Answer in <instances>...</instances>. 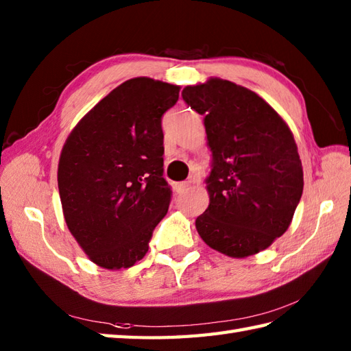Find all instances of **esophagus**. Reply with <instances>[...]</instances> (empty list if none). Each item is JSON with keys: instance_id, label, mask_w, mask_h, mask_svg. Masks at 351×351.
Segmentation results:
<instances>
[{"instance_id": "34e87169", "label": "esophagus", "mask_w": 351, "mask_h": 351, "mask_svg": "<svg viewBox=\"0 0 351 351\" xmlns=\"http://www.w3.org/2000/svg\"><path fill=\"white\" fill-rule=\"evenodd\" d=\"M189 189H190V182H181V184H178L176 191L180 193V195H182V193H187Z\"/></svg>"}]
</instances>
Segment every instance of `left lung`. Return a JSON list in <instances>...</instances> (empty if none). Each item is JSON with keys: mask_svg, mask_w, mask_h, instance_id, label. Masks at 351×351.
<instances>
[{"mask_svg": "<svg viewBox=\"0 0 351 351\" xmlns=\"http://www.w3.org/2000/svg\"><path fill=\"white\" fill-rule=\"evenodd\" d=\"M182 98L204 116L213 152L210 205L196 219L200 238L223 255L245 258L285 234L303 193V169L287 122L255 92L210 78Z\"/></svg>", "mask_w": 351, "mask_h": 351, "instance_id": "8db88e82", "label": "left lung"}]
</instances>
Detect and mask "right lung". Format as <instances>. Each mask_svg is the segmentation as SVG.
I'll use <instances>...</instances> for the list:
<instances>
[{
	"label": "right lung",
	"instance_id": "1",
	"mask_svg": "<svg viewBox=\"0 0 351 351\" xmlns=\"http://www.w3.org/2000/svg\"><path fill=\"white\" fill-rule=\"evenodd\" d=\"M180 88L147 77L125 81L81 119L62 149L57 181L66 225L107 270L143 258L169 210L161 117Z\"/></svg>",
	"mask_w": 351,
	"mask_h": 351
}]
</instances>
